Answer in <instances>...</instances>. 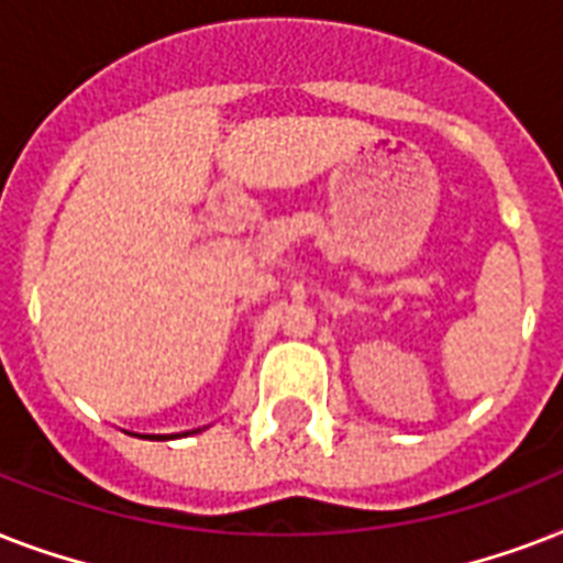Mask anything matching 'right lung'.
I'll use <instances>...</instances> for the list:
<instances>
[{
	"label": "right lung",
	"mask_w": 563,
	"mask_h": 563,
	"mask_svg": "<svg viewBox=\"0 0 563 563\" xmlns=\"http://www.w3.org/2000/svg\"><path fill=\"white\" fill-rule=\"evenodd\" d=\"M157 438H166V435H157Z\"/></svg>",
	"instance_id": "right-lung-1"
}]
</instances>
